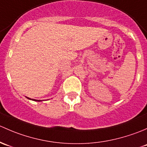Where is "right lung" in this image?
Instances as JSON below:
<instances>
[{
	"label": "right lung",
	"mask_w": 147,
	"mask_h": 147,
	"mask_svg": "<svg viewBox=\"0 0 147 147\" xmlns=\"http://www.w3.org/2000/svg\"><path fill=\"white\" fill-rule=\"evenodd\" d=\"M26 98H28V99H29V100H34V101H37V102H40V101H42V100H34V99H31V98H28V97H26Z\"/></svg>",
	"instance_id": "right-lung-1"
}]
</instances>
